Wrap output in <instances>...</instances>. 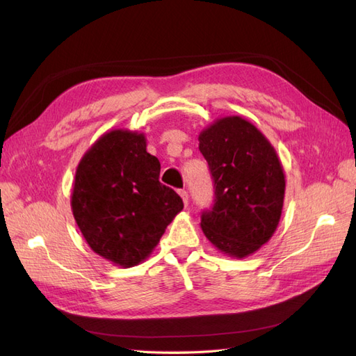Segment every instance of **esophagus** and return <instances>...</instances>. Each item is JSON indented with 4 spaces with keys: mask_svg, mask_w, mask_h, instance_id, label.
I'll return each mask as SVG.
<instances>
[{
    "mask_svg": "<svg viewBox=\"0 0 356 356\" xmlns=\"http://www.w3.org/2000/svg\"><path fill=\"white\" fill-rule=\"evenodd\" d=\"M179 196L182 197V202H184V204L187 207V204H188V191L187 190H179Z\"/></svg>",
    "mask_w": 356,
    "mask_h": 356,
    "instance_id": "34e87169",
    "label": "esophagus"
}]
</instances>
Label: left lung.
Returning a JSON list of instances; mask_svg holds the SVG:
<instances>
[{
	"label": "left lung",
	"instance_id": "obj_1",
	"mask_svg": "<svg viewBox=\"0 0 356 356\" xmlns=\"http://www.w3.org/2000/svg\"><path fill=\"white\" fill-rule=\"evenodd\" d=\"M213 181V207L202 212L209 242L243 258L272 238L281 220L285 175L272 144L238 115L224 117L199 135Z\"/></svg>",
	"mask_w": 356,
	"mask_h": 356
}]
</instances>
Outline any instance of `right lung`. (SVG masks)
I'll use <instances>...</instances> for the list:
<instances>
[{"label": "right lung", "instance_id": "right-lung-1", "mask_svg": "<svg viewBox=\"0 0 356 356\" xmlns=\"http://www.w3.org/2000/svg\"><path fill=\"white\" fill-rule=\"evenodd\" d=\"M159 175L160 161L147 153L144 134L115 129L86 152L75 172L71 208L96 254L126 268L153 252L184 208Z\"/></svg>", "mask_w": 356, "mask_h": 356}]
</instances>
